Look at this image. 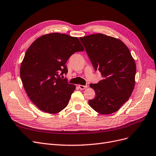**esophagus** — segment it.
<instances>
[{
    "mask_svg": "<svg viewBox=\"0 0 156 156\" xmlns=\"http://www.w3.org/2000/svg\"><path fill=\"white\" fill-rule=\"evenodd\" d=\"M78 87L80 88V89L81 90H85L88 87L87 85H78Z\"/></svg>",
    "mask_w": 156,
    "mask_h": 156,
    "instance_id": "34e87169",
    "label": "esophagus"
}]
</instances>
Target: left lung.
Masks as SVG:
<instances>
[{
    "label": "left lung",
    "mask_w": 156,
    "mask_h": 156,
    "mask_svg": "<svg viewBox=\"0 0 156 156\" xmlns=\"http://www.w3.org/2000/svg\"><path fill=\"white\" fill-rule=\"evenodd\" d=\"M94 71L103 79L89 85L96 93L89 105L101 114L118 111L129 100L135 85L136 66L129 48L120 40L98 33L80 38Z\"/></svg>",
    "instance_id": "obj_1"
}]
</instances>
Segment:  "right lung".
<instances>
[{
	"instance_id": "add662e5",
	"label": "right lung",
	"mask_w": 156,
	"mask_h": 156,
	"mask_svg": "<svg viewBox=\"0 0 156 156\" xmlns=\"http://www.w3.org/2000/svg\"><path fill=\"white\" fill-rule=\"evenodd\" d=\"M83 51L78 38L59 33L40 37L27 49L20 78L27 96L40 111L55 114L68 105L75 85L61 76L68 72L66 63L70 56Z\"/></svg>"
}]
</instances>
